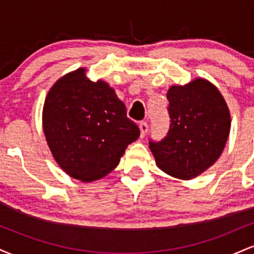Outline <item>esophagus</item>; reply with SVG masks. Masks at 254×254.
I'll return each instance as SVG.
<instances>
[{"instance_id":"esophagus-1","label":"esophagus","mask_w":254,"mask_h":254,"mask_svg":"<svg viewBox=\"0 0 254 254\" xmlns=\"http://www.w3.org/2000/svg\"><path fill=\"white\" fill-rule=\"evenodd\" d=\"M138 127H139V131H141V137H144L148 131V124L145 123V122H141V123L138 124Z\"/></svg>"}]
</instances>
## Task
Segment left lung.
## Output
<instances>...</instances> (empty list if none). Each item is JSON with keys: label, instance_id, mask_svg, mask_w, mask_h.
<instances>
[{"label": "left lung", "instance_id": "8db88e82", "mask_svg": "<svg viewBox=\"0 0 254 254\" xmlns=\"http://www.w3.org/2000/svg\"><path fill=\"white\" fill-rule=\"evenodd\" d=\"M171 127L160 143H151L156 166L168 176L190 180L211 167L228 139L230 112L210 81L196 77L167 90Z\"/></svg>", "mask_w": 254, "mask_h": 254}]
</instances>
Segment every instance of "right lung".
Segmentation results:
<instances>
[{
	"mask_svg": "<svg viewBox=\"0 0 254 254\" xmlns=\"http://www.w3.org/2000/svg\"><path fill=\"white\" fill-rule=\"evenodd\" d=\"M43 131L55 161L83 183L117 167L139 136L127 107L104 80H89L82 66L52 84L43 106Z\"/></svg>",
	"mask_w": 254,
	"mask_h": 254,
	"instance_id": "obj_1",
	"label": "right lung"
}]
</instances>
